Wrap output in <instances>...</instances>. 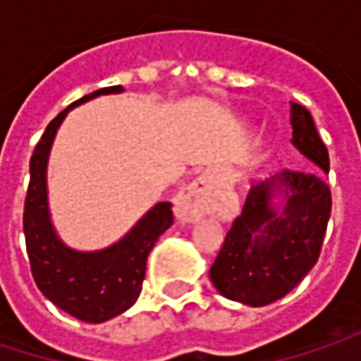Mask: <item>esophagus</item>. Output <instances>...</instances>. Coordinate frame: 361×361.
<instances>
[{
    "instance_id": "34e87169",
    "label": "esophagus",
    "mask_w": 361,
    "mask_h": 361,
    "mask_svg": "<svg viewBox=\"0 0 361 361\" xmlns=\"http://www.w3.org/2000/svg\"><path fill=\"white\" fill-rule=\"evenodd\" d=\"M215 178L202 173L188 183L176 198V215L181 221H196L215 211Z\"/></svg>"
}]
</instances>
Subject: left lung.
Segmentation results:
<instances>
[{"mask_svg":"<svg viewBox=\"0 0 361 361\" xmlns=\"http://www.w3.org/2000/svg\"><path fill=\"white\" fill-rule=\"evenodd\" d=\"M293 144L328 173V150L310 110L290 102ZM285 194L276 209L271 198ZM332 209L330 188L318 171H282L252 185L211 265V282L232 301L261 307L288 295L316 265Z\"/></svg>","mask_w":361,"mask_h":361,"instance_id":"1","label":"left lung"}]
</instances>
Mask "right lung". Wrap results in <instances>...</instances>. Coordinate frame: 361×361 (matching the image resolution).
I'll list each match as a JSON object with an SVG mask.
<instances>
[{
	"instance_id": "1",
	"label": "right lung",
	"mask_w": 361,
	"mask_h": 361,
	"mask_svg": "<svg viewBox=\"0 0 361 361\" xmlns=\"http://www.w3.org/2000/svg\"><path fill=\"white\" fill-rule=\"evenodd\" d=\"M121 85L102 87L62 110L43 131L31 157V181L25 198V240L37 288L62 312L90 324H100L129 310L146 276V259L159 236L171 228V202L154 204L127 236L109 249L81 252L68 249L54 232L47 211L45 169L54 135L66 112L102 94H118Z\"/></svg>"
}]
</instances>
